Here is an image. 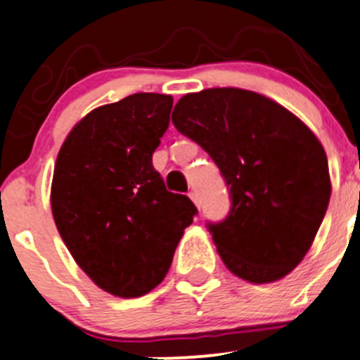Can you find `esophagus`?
<instances>
[{"label":"esophagus","instance_id":"1","mask_svg":"<svg viewBox=\"0 0 360 360\" xmlns=\"http://www.w3.org/2000/svg\"><path fill=\"white\" fill-rule=\"evenodd\" d=\"M189 198H191V200H193V202H194V205H196L198 209H200V196H198L196 191H191V193H189Z\"/></svg>","mask_w":360,"mask_h":360}]
</instances>
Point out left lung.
Listing matches in <instances>:
<instances>
[{
  "mask_svg": "<svg viewBox=\"0 0 360 360\" xmlns=\"http://www.w3.org/2000/svg\"><path fill=\"white\" fill-rule=\"evenodd\" d=\"M171 120L210 155L230 193L225 219L207 223L226 268L253 283L292 271L330 200L316 135L282 105L233 87L186 94Z\"/></svg>",
  "mask_w": 360,
  "mask_h": 360,
  "instance_id": "8db88e82",
  "label": "left lung"
}]
</instances>
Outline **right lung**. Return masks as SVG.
Wrapping results in <instances>:
<instances>
[{
  "label": "right lung",
  "mask_w": 360,
  "mask_h": 360,
  "mask_svg": "<svg viewBox=\"0 0 360 360\" xmlns=\"http://www.w3.org/2000/svg\"><path fill=\"white\" fill-rule=\"evenodd\" d=\"M173 98L137 92L87 114L58 151L51 210L72 259L96 285L137 298L166 276L198 209L166 189L151 157Z\"/></svg>",
  "instance_id": "1"
}]
</instances>
